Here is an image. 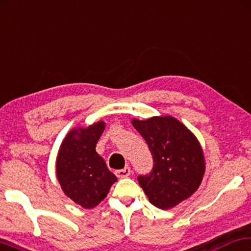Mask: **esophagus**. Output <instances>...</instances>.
Listing matches in <instances>:
<instances>
[{"instance_id":"1","label":"esophagus","mask_w":251,"mask_h":251,"mask_svg":"<svg viewBox=\"0 0 251 251\" xmlns=\"http://www.w3.org/2000/svg\"><path fill=\"white\" fill-rule=\"evenodd\" d=\"M130 174H131V169H130L129 167H125L123 169H119V171L115 172V175H116V176H118L119 178L128 177Z\"/></svg>"}]
</instances>
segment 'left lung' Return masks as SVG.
<instances>
[{
    "label": "left lung",
    "instance_id": "obj_1",
    "mask_svg": "<svg viewBox=\"0 0 251 251\" xmlns=\"http://www.w3.org/2000/svg\"><path fill=\"white\" fill-rule=\"evenodd\" d=\"M132 125L149 146L153 167L137 180L149 201L168 210L200 187L205 164L200 143L187 126L172 116H154Z\"/></svg>",
    "mask_w": 251,
    "mask_h": 251
}]
</instances>
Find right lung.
Listing matches in <instances>:
<instances>
[{"instance_id": "add662e5", "label": "right lung", "mask_w": 251, "mask_h": 251, "mask_svg": "<svg viewBox=\"0 0 251 251\" xmlns=\"http://www.w3.org/2000/svg\"><path fill=\"white\" fill-rule=\"evenodd\" d=\"M103 129L105 123L100 121L86 129L73 130L62 142L58 151V182L64 194L84 209L97 206L118 180L96 152Z\"/></svg>"}]
</instances>
